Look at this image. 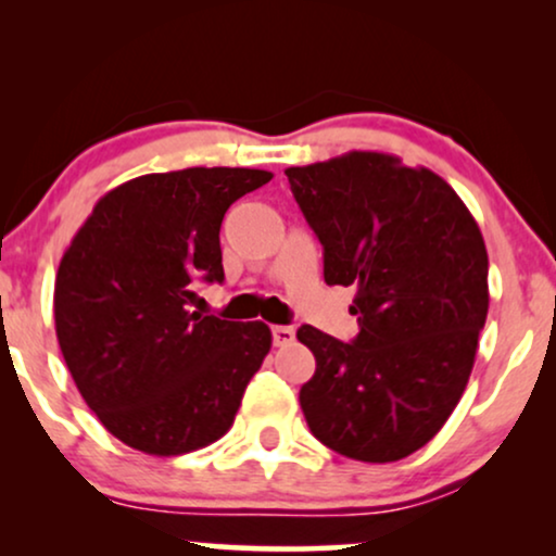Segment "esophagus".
<instances>
[{
  "label": "esophagus",
  "instance_id": "obj_1",
  "mask_svg": "<svg viewBox=\"0 0 556 556\" xmlns=\"http://www.w3.org/2000/svg\"><path fill=\"white\" fill-rule=\"evenodd\" d=\"M271 337H274V344L277 348H282V344H290L295 340V329L292 327H271Z\"/></svg>",
  "mask_w": 556,
  "mask_h": 556
}]
</instances>
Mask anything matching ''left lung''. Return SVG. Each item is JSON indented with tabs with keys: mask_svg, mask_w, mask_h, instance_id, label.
<instances>
[{
	"mask_svg": "<svg viewBox=\"0 0 556 556\" xmlns=\"http://www.w3.org/2000/svg\"><path fill=\"white\" fill-rule=\"evenodd\" d=\"M285 175L324 245V279L355 287L361 324L353 342L298 329L316 358L303 416L344 457L402 460L437 437L473 371L489 314L481 229L442 177L392 154L350 151Z\"/></svg>",
	"mask_w": 556,
	"mask_h": 556,
	"instance_id": "8db88e82",
	"label": "left lung"
}]
</instances>
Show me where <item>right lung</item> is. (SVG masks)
I'll return each instance as SVG.
<instances>
[{
	"mask_svg": "<svg viewBox=\"0 0 556 556\" xmlns=\"http://www.w3.org/2000/svg\"><path fill=\"white\" fill-rule=\"evenodd\" d=\"M266 169L156 172L110 190L83 222L54 279L60 350L86 405L119 442L172 457L222 439L271 350L264 321L190 311L198 282H222L219 227Z\"/></svg>",
	"mask_w": 556,
	"mask_h": 556,
	"instance_id": "obj_1",
	"label": "right lung"
}]
</instances>
